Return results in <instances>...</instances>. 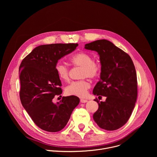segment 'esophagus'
<instances>
[{"label": "esophagus", "mask_w": 157, "mask_h": 157, "mask_svg": "<svg viewBox=\"0 0 157 157\" xmlns=\"http://www.w3.org/2000/svg\"><path fill=\"white\" fill-rule=\"evenodd\" d=\"M80 101H81V103H86V102H87V99H81Z\"/></svg>", "instance_id": "1"}]
</instances>
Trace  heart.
I'll use <instances>...</instances> for the list:
<instances>
[{"instance_id":"obj_1","label":"heart","mask_w":157,"mask_h":157,"mask_svg":"<svg viewBox=\"0 0 157 157\" xmlns=\"http://www.w3.org/2000/svg\"><path fill=\"white\" fill-rule=\"evenodd\" d=\"M71 63L77 66L82 67L81 78H94L97 77L100 71V65L93 61L91 55L84 52H79L74 55L70 58ZM55 71L58 78L63 81L69 79V69L65 64L58 63L55 66ZM91 84L87 79L73 81L66 87L65 92L70 96L84 97L87 90L90 88Z\"/></svg>"}]
</instances>
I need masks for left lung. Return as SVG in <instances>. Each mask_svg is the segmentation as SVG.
<instances>
[{
	"label": "left lung",
	"instance_id": "1",
	"mask_svg": "<svg viewBox=\"0 0 157 157\" xmlns=\"http://www.w3.org/2000/svg\"><path fill=\"white\" fill-rule=\"evenodd\" d=\"M84 48L96 51L101 64L100 81L93 94L105 96V101L95 99L99 108L93 114L98 125L104 130H115L129 119L137 98V80L130 56L107 40L85 44Z\"/></svg>",
	"mask_w": 157,
	"mask_h": 157
}]
</instances>
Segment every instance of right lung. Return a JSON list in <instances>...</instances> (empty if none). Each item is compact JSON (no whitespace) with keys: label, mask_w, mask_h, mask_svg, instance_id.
Here are the masks:
<instances>
[{"label":"right lung","mask_w":157,"mask_h":157,"mask_svg":"<svg viewBox=\"0 0 157 157\" xmlns=\"http://www.w3.org/2000/svg\"><path fill=\"white\" fill-rule=\"evenodd\" d=\"M78 46V43L43 44L34 48L20 64V101L32 121L42 130L50 132L62 130L79 103L75 96L63 97L56 104L53 102L55 96L62 93L55 66Z\"/></svg>","instance_id":"1"}]
</instances>
